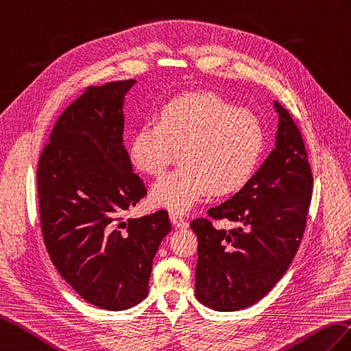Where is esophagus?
Returning a JSON list of instances; mask_svg holds the SVG:
<instances>
[{
  "instance_id": "obj_1",
  "label": "esophagus",
  "mask_w": 351,
  "mask_h": 351,
  "mask_svg": "<svg viewBox=\"0 0 351 351\" xmlns=\"http://www.w3.org/2000/svg\"><path fill=\"white\" fill-rule=\"evenodd\" d=\"M169 219H171V222H173L174 227L178 228V230H184V228L189 227L188 221H184L183 216L178 215V213H171L169 215Z\"/></svg>"
}]
</instances>
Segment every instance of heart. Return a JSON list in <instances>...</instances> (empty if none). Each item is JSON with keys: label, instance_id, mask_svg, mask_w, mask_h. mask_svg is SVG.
Segmentation results:
<instances>
[{"label": "heart", "instance_id": "heart-1", "mask_svg": "<svg viewBox=\"0 0 351 351\" xmlns=\"http://www.w3.org/2000/svg\"><path fill=\"white\" fill-rule=\"evenodd\" d=\"M266 147L261 121L215 93H192L163 105L139 126L128 154L138 173L159 176L177 152L178 167L153 184L154 206L184 213L207 192L236 193L251 180Z\"/></svg>", "mask_w": 351, "mask_h": 351}]
</instances>
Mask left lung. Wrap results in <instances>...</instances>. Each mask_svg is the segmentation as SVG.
I'll return each mask as SVG.
<instances>
[{
  "label": "left lung",
  "instance_id": "1",
  "mask_svg": "<svg viewBox=\"0 0 351 351\" xmlns=\"http://www.w3.org/2000/svg\"><path fill=\"white\" fill-rule=\"evenodd\" d=\"M278 114L275 149L251 180L222 204L207 210L236 228L192 221L198 237L195 295L221 313L240 311L263 299L281 279L298 252L313 195V173L293 117Z\"/></svg>",
  "mask_w": 351,
  "mask_h": 351
}]
</instances>
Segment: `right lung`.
Listing matches in <instances>:
<instances>
[{
	"instance_id": "right-lung-1",
	"label": "right lung",
	"mask_w": 351,
	"mask_h": 351,
	"mask_svg": "<svg viewBox=\"0 0 351 351\" xmlns=\"http://www.w3.org/2000/svg\"><path fill=\"white\" fill-rule=\"evenodd\" d=\"M135 80L88 87L60 115L37 169L46 249L64 281L91 305L135 306L171 231L165 210L123 215L147 195L123 144L124 99Z\"/></svg>"
}]
</instances>
